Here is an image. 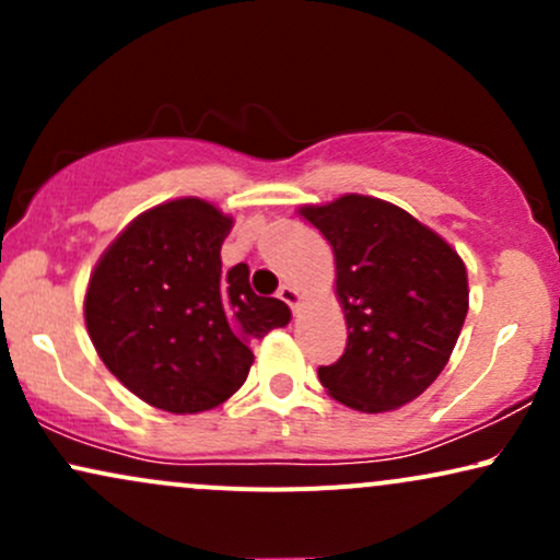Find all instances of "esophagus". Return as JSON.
<instances>
[{"mask_svg":"<svg viewBox=\"0 0 560 560\" xmlns=\"http://www.w3.org/2000/svg\"><path fill=\"white\" fill-rule=\"evenodd\" d=\"M279 300H284L289 307H292L294 313H298V307H300V302H302V298H300V292L294 287H289V284H284L279 289Z\"/></svg>","mask_w":560,"mask_h":560,"instance_id":"34e87169","label":"esophagus"}]
</instances>
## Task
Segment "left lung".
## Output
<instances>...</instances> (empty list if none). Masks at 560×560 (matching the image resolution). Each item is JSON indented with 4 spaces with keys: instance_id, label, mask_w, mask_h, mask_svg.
<instances>
[{
    "instance_id": "8db88e82",
    "label": "left lung",
    "mask_w": 560,
    "mask_h": 560,
    "mask_svg": "<svg viewBox=\"0 0 560 560\" xmlns=\"http://www.w3.org/2000/svg\"><path fill=\"white\" fill-rule=\"evenodd\" d=\"M302 215L329 240L347 347L318 378L334 400L382 413L416 400L445 369L468 313L466 266L413 215L345 195Z\"/></svg>"
}]
</instances>
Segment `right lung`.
Wrapping results in <instances>:
<instances>
[{"mask_svg":"<svg viewBox=\"0 0 560 560\" xmlns=\"http://www.w3.org/2000/svg\"><path fill=\"white\" fill-rule=\"evenodd\" d=\"M231 231L213 205L186 197L147 210L89 279V337L120 384L168 413L229 400L253 365L249 342L287 326L281 300L249 287V268H221Z\"/></svg>","mask_w":560,"mask_h":560,"instance_id":"1","label":"right lung"}]
</instances>
